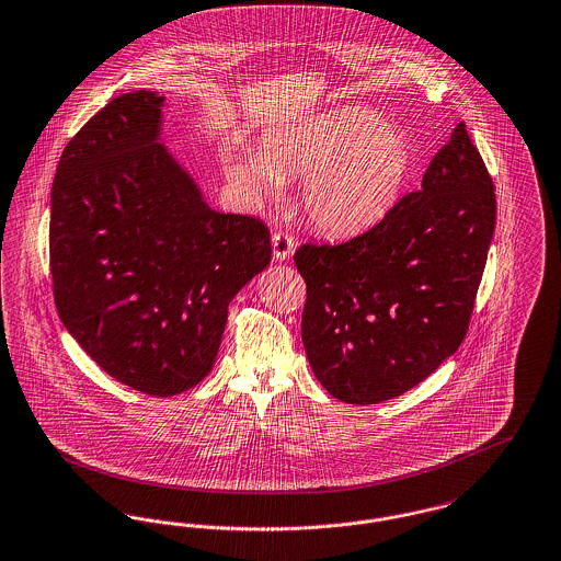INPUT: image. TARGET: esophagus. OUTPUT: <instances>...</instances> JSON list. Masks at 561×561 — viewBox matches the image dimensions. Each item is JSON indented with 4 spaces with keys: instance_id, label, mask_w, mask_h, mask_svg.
Segmentation results:
<instances>
[{
    "instance_id": "esophagus-1",
    "label": "esophagus",
    "mask_w": 561,
    "mask_h": 561,
    "mask_svg": "<svg viewBox=\"0 0 561 561\" xmlns=\"http://www.w3.org/2000/svg\"><path fill=\"white\" fill-rule=\"evenodd\" d=\"M271 243H273V256H275L277 261L290 259V256L295 254V250H297V241H295L293 234H288V232H275L273 239H271Z\"/></svg>"
}]
</instances>
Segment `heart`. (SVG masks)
I'll return each instance as SVG.
<instances>
[{
    "mask_svg": "<svg viewBox=\"0 0 561 561\" xmlns=\"http://www.w3.org/2000/svg\"><path fill=\"white\" fill-rule=\"evenodd\" d=\"M411 169L404 133L360 107L334 110L268 133L256 154H231L227 171L252 197L279 195L300 178V205L318 231L347 237L394 207Z\"/></svg>",
    "mask_w": 561,
    "mask_h": 561,
    "instance_id": "heart-1",
    "label": "heart"
}]
</instances>
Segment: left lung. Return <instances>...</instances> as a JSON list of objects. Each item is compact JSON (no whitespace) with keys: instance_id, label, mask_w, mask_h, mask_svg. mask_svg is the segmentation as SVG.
<instances>
[{"instance_id":"left-lung-1","label":"left lung","mask_w":561,"mask_h":561,"mask_svg":"<svg viewBox=\"0 0 561 561\" xmlns=\"http://www.w3.org/2000/svg\"><path fill=\"white\" fill-rule=\"evenodd\" d=\"M495 227L492 175L460 123L422 188L370 231L295 254L307 284L302 345L350 404L404 394L460 347Z\"/></svg>"}]
</instances>
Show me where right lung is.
I'll use <instances>...</instances> for the list:
<instances>
[{
	"label": "right lung",
	"mask_w": 561,
	"mask_h": 561,
	"mask_svg": "<svg viewBox=\"0 0 561 561\" xmlns=\"http://www.w3.org/2000/svg\"><path fill=\"white\" fill-rule=\"evenodd\" d=\"M163 101L125 93L69 139L48 237L64 327L110 377L150 396L207 377L229 302L271 263L263 220L211 209L159 141Z\"/></svg>",
	"instance_id": "obj_1"
}]
</instances>
